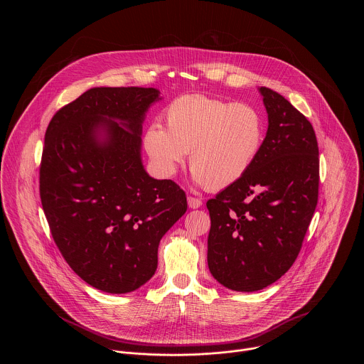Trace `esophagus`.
<instances>
[{
  "mask_svg": "<svg viewBox=\"0 0 364 364\" xmlns=\"http://www.w3.org/2000/svg\"><path fill=\"white\" fill-rule=\"evenodd\" d=\"M188 205L191 208H199L202 206V200L198 199V198H193V196H189L188 198Z\"/></svg>",
  "mask_w": 364,
  "mask_h": 364,
  "instance_id": "esophagus-1",
  "label": "esophagus"
}]
</instances>
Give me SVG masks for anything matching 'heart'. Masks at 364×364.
I'll list each match as a JSON object with an SVG mask.
<instances>
[{"mask_svg": "<svg viewBox=\"0 0 364 364\" xmlns=\"http://www.w3.org/2000/svg\"><path fill=\"white\" fill-rule=\"evenodd\" d=\"M165 129L151 123L143 146L158 175L172 176L191 151L193 179L218 191L241 181L257 162L266 120L257 106L183 95L164 109Z\"/></svg>", "mask_w": 364, "mask_h": 364, "instance_id": "obj_1", "label": "heart"}]
</instances>
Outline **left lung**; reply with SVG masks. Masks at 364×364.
Returning <instances> with one entry per match:
<instances>
[{
  "label": "left lung",
  "instance_id": "obj_1",
  "mask_svg": "<svg viewBox=\"0 0 364 364\" xmlns=\"http://www.w3.org/2000/svg\"><path fill=\"white\" fill-rule=\"evenodd\" d=\"M259 92L269 122L259 156L241 181L208 200L210 273L248 293L274 283L297 259L319 183L311 123L273 90Z\"/></svg>",
  "mask_w": 364,
  "mask_h": 364
}]
</instances>
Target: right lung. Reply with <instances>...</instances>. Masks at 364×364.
I'll return each mask as SVG.
<instances>
[{
	"label": "right lung",
	"mask_w": 364,
	"mask_h": 364,
	"mask_svg": "<svg viewBox=\"0 0 364 364\" xmlns=\"http://www.w3.org/2000/svg\"><path fill=\"white\" fill-rule=\"evenodd\" d=\"M156 88H91L53 116L39 191L53 240L70 267L105 293H130L156 273L158 245L185 214V192L141 162Z\"/></svg>",
	"instance_id": "right-lung-1"
}]
</instances>
